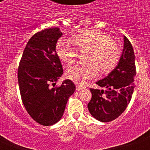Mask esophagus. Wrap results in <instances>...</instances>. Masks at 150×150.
I'll use <instances>...</instances> for the list:
<instances>
[{
  "instance_id": "34e87169",
  "label": "esophagus",
  "mask_w": 150,
  "mask_h": 150,
  "mask_svg": "<svg viewBox=\"0 0 150 150\" xmlns=\"http://www.w3.org/2000/svg\"><path fill=\"white\" fill-rule=\"evenodd\" d=\"M83 87L82 86H80V85H76V91H79V90L83 89Z\"/></svg>"
}]
</instances>
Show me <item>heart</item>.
<instances>
[{
	"mask_svg": "<svg viewBox=\"0 0 150 150\" xmlns=\"http://www.w3.org/2000/svg\"><path fill=\"white\" fill-rule=\"evenodd\" d=\"M71 43L59 40L56 43V53L62 62L71 64L76 62L78 51H88L84 65H74L67 69V76L75 83L84 84L88 79L98 75L99 69L102 73H109L114 69L120 60L121 50L120 46L109 35L101 30H82L71 37Z\"/></svg>",
	"mask_w": 150,
	"mask_h": 150,
	"instance_id": "heart-1",
	"label": "heart"
}]
</instances>
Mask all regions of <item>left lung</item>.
I'll use <instances>...</instances> for the list:
<instances>
[{
  "label": "left lung",
  "instance_id": "obj_1",
  "mask_svg": "<svg viewBox=\"0 0 150 150\" xmlns=\"http://www.w3.org/2000/svg\"><path fill=\"white\" fill-rule=\"evenodd\" d=\"M135 76L133 47L124 36V47L118 65L108 76L96 83L105 90L90 88L91 98L88 109L91 116L102 122H111L119 117L132 99Z\"/></svg>",
  "mask_w": 150,
  "mask_h": 150
}]
</instances>
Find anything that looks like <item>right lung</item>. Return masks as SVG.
Masks as SVG:
<instances>
[{
    "mask_svg": "<svg viewBox=\"0 0 150 150\" xmlns=\"http://www.w3.org/2000/svg\"><path fill=\"white\" fill-rule=\"evenodd\" d=\"M62 35L59 28L44 29L34 34L26 45L18 68L22 103L30 117L45 126L62 119L69 97L76 89L70 79L55 87L63 74L55 51Z\"/></svg>",
    "mask_w": 150,
    "mask_h": 150,
    "instance_id": "add662e5",
    "label": "right lung"
}]
</instances>
